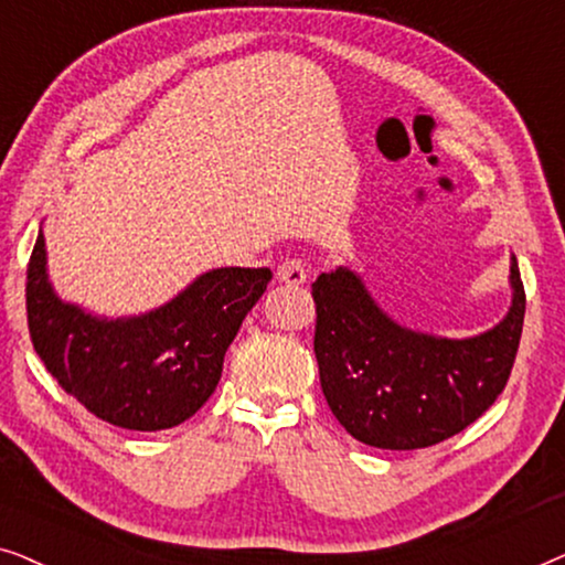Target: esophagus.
Here are the masks:
<instances>
[{
	"mask_svg": "<svg viewBox=\"0 0 565 565\" xmlns=\"http://www.w3.org/2000/svg\"><path fill=\"white\" fill-rule=\"evenodd\" d=\"M308 269L300 259H285L280 267H277V280L285 285H300L306 282Z\"/></svg>",
	"mask_w": 565,
	"mask_h": 565,
	"instance_id": "obj_1",
	"label": "esophagus"
}]
</instances>
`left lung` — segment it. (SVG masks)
I'll list each match as a JSON object with an SVG mask.
<instances>
[{
    "mask_svg": "<svg viewBox=\"0 0 565 565\" xmlns=\"http://www.w3.org/2000/svg\"><path fill=\"white\" fill-rule=\"evenodd\" d=\"M512 306L468 339L401 327L350 267L313 282L321 391L354 439L381 450H419L470 427L512 373L524 323V285L512 257Z\"/></svg>",
    "mask_w": 565,
    "mask_h": 565,
    "instance_id": "obj_1",
    "label": "left lung"
}]
</instances>
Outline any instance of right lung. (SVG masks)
<instances>
[{
	"label": "right lung",
	"mask_w": 565,
	"mask_h": 565,
	"mask_svg": "<svg viewBox=\"0 0 565 565\" xmlns=\"http://www.w3.org/2000/svg\"><path fill=\"white\" fill-rule=\"evenodd\" d=\"M269 280L267 267L211 269L157 311L99 319L56 296L41 231L28 262L30 339L61 388L97 419L169 429L211 398L223 354Z\"/></svg>",
	"instance_id": "1"
}]
</instances>
